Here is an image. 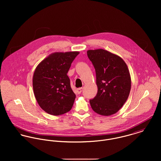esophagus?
I'll return each mask as SVG.
<instances>
[{
	"label": "esophagus",
	"mask_w": 161,
	"mask_h": 161,
	"mask_svg": "<svg viewBox=\"0 0 161 161\" xmlns=\"http://www.w3.org/2000/svg\"><path fill=\"white\" fill-rule=\"evenodd\" d=\"M82 92V88H79L77 89V92L78 94L81 93V92Z\"/></svg>",
	"instance_id": "esophagus-1"
}]
</instances>
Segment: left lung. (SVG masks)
Here are the masks:
<instances>
[{
	"label": "left lung",
	"instance_id": "obj_1",
	"mask_svg": "<svg viewBox=\"0 0 161 161\" xmlns=\"http://www.w3.org/2000/svg\"><path fill=\"white\" fill-rule=\"evenodd\" d=\"M96 72L98 92L90 100L92 110L103 116L116 114L127 100L131 80L128 68L119 56L103 49L87 51Z\"/></svg>",
	"mask_w": 161,
	"mask_h": 161
}]
</instances>
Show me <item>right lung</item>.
Listing matches in <instances>:
<instances>
[{"instance_id":"obj_1","label":"right lung","mask_w":161,"mask_h":161,"mask_svg":"<svg viewBox=\"0 0 161 161\" xmlns=\"http://www.w3.org/2000/svg\"><path fill=\"white\" fill-rule=\"evenodd\" d=\"M79 51L55 52L36 66L33 76V89L40 107L48 114L63 115L69 112L75 95L67 73Z\"/></svg>"}]
</instances>
